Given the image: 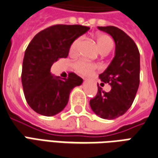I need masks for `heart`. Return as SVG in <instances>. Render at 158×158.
<instances>
[{
    "label": "heart",
    "mask_w": 158,
    "mask_h": 158,
    "mask_svg": "<svg viewBox=\"0 0 158 158\" xmlns=\"http://www.w3.org/2000/svg\"><path fill=\"white\" fill-rule=\"evenodd\" d=\"M80 38L76 39L73 40L71 45H70V53L74 54L78 47H79V43H80ZM96 41H97V45L101 53H108L112 51V49L114 46V42L113 39L108 35H100L96 37ZM73 68L75 69V71L79 74L82 76H91L95 73L96 69L98 68V65L96 63L89 62L85 60H79L77 62H74Z\"/></svg>",
    "instance_id": "heart-1"
}]
</instances>
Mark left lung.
Instances as JSON below:
<instances>
[{
	"label": "left lung",
	"instance_id": "obj_1",
	"mask_svg": "<svg viewBox=\"0 0 158 158\" xmlns=\"http://www.w3.org/2000/svg\"><path fill=\"white\" fill-rule=\"evenodd\" d=\"M98 29L110 35L115 42V56L99 75L112 89L105 92L97 84L98 91L89 105L97 116L111 120L123 115L135 100L139 85V52L135 41L118 28L106 26Z\"/></svg>",
	"mask_w": 158,
	"mask_h": 158
}]
</instances>
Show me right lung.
I'll return each mask as SVG.
<instances>
[{"label":"right lung","mask_w":158,"mask_h":158,"mask_svg":"<svg viewBox=\"0 0 158 158\" xmlns=\"http://www.w3.org/2000/svg\"><path fill=\"white\" fill-rule=\"evenodd\" d=\"M89 29L82 25L57 24L36 35L26 49L23 62L22 85L29 106L43 116H54L64 109L70 92L83 79L74 73L68 79L52 75V64L69 56L73 40Z\"/></svg>","instance_id":"1"}]
</instances>
